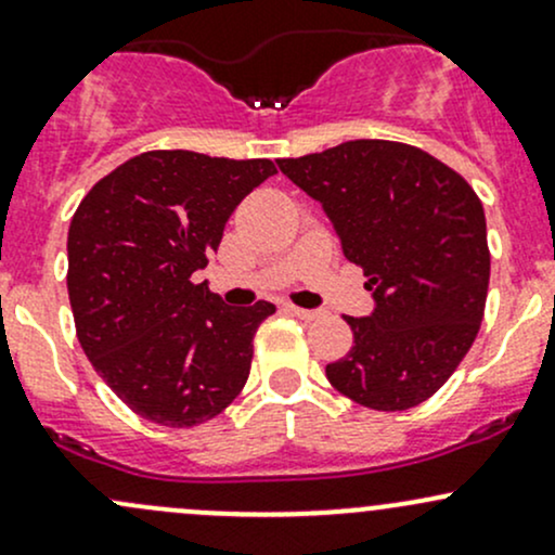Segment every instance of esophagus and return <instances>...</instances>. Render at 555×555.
I'll list each match as a JSON object with an SVG mask.
<instances>
[{
  "instance_id": "1",
  "label": "esophagus",
  "mask_w": 555,
  "mask_h": 555,
  "mask_svg": "<svg viewBox=\"0 0 555 555\" xmlns=\"http://www.w3.org/2000/svg\"><path fill=\"white\" fill-rule=\"evenodd\" d=\"M288 312L296 314V318H301V320H318L320 318L318 309H301V307H294V304H288Z\"/></svg>"
}]
</instances>
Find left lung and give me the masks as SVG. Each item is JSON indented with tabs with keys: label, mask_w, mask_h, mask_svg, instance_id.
Returning a JSON list of instances; mask_svg holds the SVG:
<instances>
[{
	"label": "left lung",
	"mask_w": 555,
	"mask_h": 555,
	"mask_svg": "<svg viewBox=\"0 0 555 555\" xmlns=\"http://www.w3.org/2000/svg\"><path fill=\"white\" fill-rule=\"evenodd\" d=\"M320 201L373 291L371 318H347L354 347L325 367L333 389L371 410L437 395L468 354L490 285L485 208L455 169L391 140H351L280 158Z\"/></svg>",
	"instance_id": "left-lung-1"
}]
</instances>
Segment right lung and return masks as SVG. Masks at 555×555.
<instances>
[{
    "label": "right lung",
    "mask_w": 555,
    "mask_h": 555,
    "mask_svg": "<svg viewBox=\"0 0 555 555\" xmlns=\"http://www.w3.org/2000/svg\"><path fill=\"white\" fill-rule=\"evenodd\" d=\"M270 158L147 151L85 195L68 228L76 336L100 378L142 418L211 421L241 395L254 333L275 304L228 307L193 283L230 214L275 175Z\"/></svg>",
    "instance_id": "obj_1"
}]
</instances>
